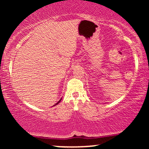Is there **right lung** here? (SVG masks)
Masks as SVG:
<instances>
[{"label": "right lung", "mask_w": 149, "mask_h": 149, "mask_svg": "<svg viewBox=\"0 0 149 149\" xmlns=\"http://www.w3.org/2000/svg\"><path fill=\"white\" fill-rule=\"evenodd\" d=\"M61 100H59V102H57V103H56L55 104H54V106H52V107H54V106L57 105V104H59V102H61Z\"/></svg>", "instance_id": "add662e5"}]
</instances>
